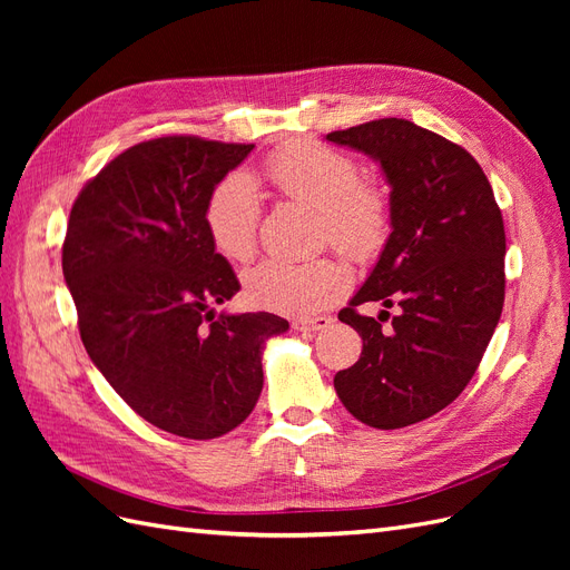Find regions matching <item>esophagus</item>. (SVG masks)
I'll list each match as a JSON object with an SVG mask.
<instances>
[{
	"label": "esophagus",
	"mask_w": 570,
	"mask_h": 570,
	"mask_svg": "<svg viewBox=\"0 0 570 570\" xmlns=\"http://www.w3.org/2000/svg\"><path fill=\"white\" fill-rule=\"evenodd\" d=\"M297 327H302V331H325V327L333 325V318L331 316H299L295 321Z\"/></svg>",
	"instance_id": "obj_1"
}]
</instances>
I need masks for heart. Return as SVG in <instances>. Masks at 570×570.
Wrapping results in <instances>:
<instances>
[{
	"label": "heart",
	"instance_id": "heart-1",
	"mask_svg": "<svg viewBox=\"0 0 570 570\" xmlns=\"http://www.w3.org/2000/svg\"><path fill=\"white\" fill-rule=\"evenodd\" d=\"M264 178L323 214L331 245L354 258L373 256L390 230V199L375 183L361 180L358 164L340 149L318 142H292L275 149L264 164ZM262 197L256 185L233 174L223 178L204 206V230L228 262H247L256 249ZM350 275L333 258L306 264L266 262L245 271L252 304L281 314H312L337 302Z\"/></svg>",
	"mask_w": 570,
	"mask_h": 570
}]
</instances>
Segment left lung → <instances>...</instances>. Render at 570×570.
I'll return each mask as SVG.
<instances>
[{"instance_id":"obj_1","label":"left lung","mask_w":570,"mask_h":570,"mask_svg":"<svg viewBox=\"0 0 570 570\" xmlns=\"http://www.w3.org/2000/svg\"><path fill=\"white\" fill-rule=\"evenodd\" d=\"M381 164L392 233L366 283L337 318L361 335L356 364L335 375L340 402L371 428L435 416L473 377L504 306L507 235L480 164L404 118L325 135ZM403 314L390 332L355 314L364 301Z\"/></svg>"}]
</instances>
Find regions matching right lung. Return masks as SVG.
<instances>
[{"instance_id":"1","label":"right lung","mask_w":570,"mask_h":570,"mask_svg":"<svg viewBox=\"0 0 570 570\" xmlns=\"http://www.w3.org/2000/svg\"><path fill=\"white\" fill-rule=\"evenodd\" d=\"M252 149L189 135L140 142L80 189L68 218L61 266L85 350L135 413L187 440L249 416L264 344L289 327L214 308L239 283L204 230V206Z\"/></svg>"}]
</instances>
